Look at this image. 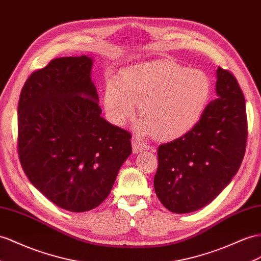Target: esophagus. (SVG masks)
<instances>
[{
	"instance_id": "esophagus-1",
	"label": "esophagus",
	"mask_w": 261,
	"mask_h": 261,
	"mask_svg": "<svg viewBox=\"0 0 261 261\" xmlns=\"http://www.w3.org/2000/svg\"><path fill=\"white\" fill-rule=\"evenodd\" d=\"M131 143H132V151L135 154H137V153H139V152L144 151V149H145L144 145L140 142L137 138H133Z\"/></svg>"
}]
</instances>
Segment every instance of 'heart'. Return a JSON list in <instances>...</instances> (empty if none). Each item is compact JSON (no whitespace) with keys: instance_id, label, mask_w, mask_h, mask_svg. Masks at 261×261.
Here are the masks:
<instances>
[{"instance_id":"1","label":"heart","mask_w":261,"mask_h":261,"mask_svg":"<svg viewBox=\"0 0 261 261\" xmlns=\"http://www.w3.org/2000/svg\"><path fill=\"white\" fill-rule=\"evenodd\" d=\"M211 80L199 69H186L171 61H155L126 67L120 82H107L103 103L116 125H124L136 113L138 130L153 133L161 141L188 135L202 119L211 97Z\"/></svg>"}]
</instances>
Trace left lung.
I'll return each mask as SVG.
<instances>
[{
    "mask_svg": "<svg viewBox=\"0 0 261 261\" xmlns=\"http://www.w3.org/2000/svg\"><path fill=\"white\" fill-rule=\"evenodd\" d=\"M217 99L194 129L158 149L154 190L164 207L192 213L210 204L238 172L247 141L246 105L236 78L218 67Z\"/></svg>",
    "mask_w": 261,
    "mask_h": 261,
    "instance_id": "left-lung-1",
    "label": "left lung"
}]
</instances>
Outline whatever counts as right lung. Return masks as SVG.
<instances>
[{"label":"right lung","instance_id":"add662e5","mask_svg":"<svg viewBox=\"0 0 261 261\" xmlns=\"http://www.w3.org/2000/svg\"><path fill=\"white\" fill-rule=\"evenodd\" d=\"M92 58L62 57L26 80L18 155L30 182L61 208L83 213L108 197L132 152L131 135L101 116Z\"/></svg>","mask_w":261,"mask_h":261}]
</instances>
